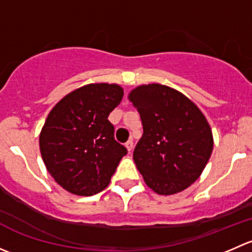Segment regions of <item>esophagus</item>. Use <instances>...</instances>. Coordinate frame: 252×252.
<instances>
[{
	"label": "esophagus",
	"mask_w": 252,
	"mask_h": 252,
	"mask_svg": "<svg viewBox=\"0 0 252 252\" xmlns=\"http://www.w3.org/2000/svg\"><path fill=\"white\" fill-rule=\"evenodd\" d=\"M126 150H128L129 152H131V150H133V147H134V142H133V140H128L126 142Z\"/></svg>",
	"instance_id": "1"
}]
</instances>
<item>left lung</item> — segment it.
Here are the masks:
<instances>
[{
	"instance_id": "left-lung-1",
	"label": "left lung",
	"mask_w": 252,
	"mask_h": 252,
	"mask_svg": "<svg viewBox=\"0 0 252 252\" xmlns=\"http://www.w3.org/2000/svg\"><path fill=\"white\" fill-rule=\"evenodd\" d=\"M129 100L144 129L133 158L145 183L159 195L183 191L201 175L212 154L210 124L192 101L169 86H138Z\"/></svg>"
}]
</instances>
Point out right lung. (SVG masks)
<instances>
[{"instance_id": "add662e5", "label": "right lung", "mask_w": 252, "mask_h": 252, "mask_svg": "<svg viewBox=\"0 0 252 252\" xmlns=\"http://www.w3.org/2000/svg\"><path fill=\"white\" fill-rule=\"evenodd\" d=\"M122 98L117 84H89L64 96L47 116L40 151L48 173L67 191L91 196L110 184L128 152L108 121Z\"/></svg>"}]
</instances>
